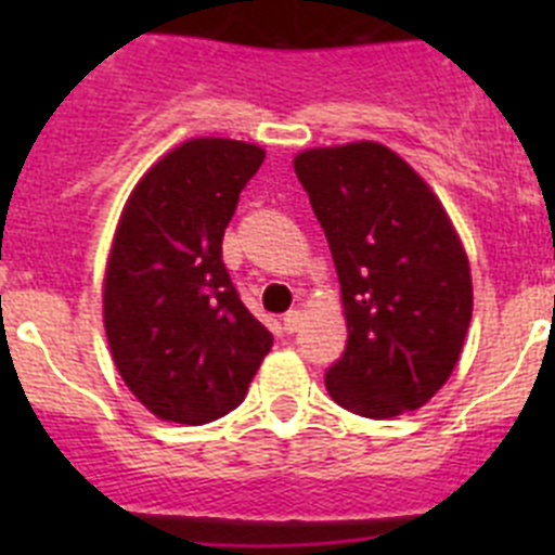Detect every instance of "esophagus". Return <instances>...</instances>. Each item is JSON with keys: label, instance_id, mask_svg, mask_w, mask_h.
Masks as SVG:
<instances>
[{"label": "esophagus", "instance_id": "1", "mask_svg": "<svg viewBox=\"0 0 555 555\" xmlns=\"http://www.w3.org/2000/svg\"><path fill=\"white\" fill-rule=\"evenodd\" d=\"M302 325V311L300 308H294V311H288L286 317H283V327H286V333H297Z\"/></svg>", "mask_w": 555, "mask_h": 555}]
</instances>
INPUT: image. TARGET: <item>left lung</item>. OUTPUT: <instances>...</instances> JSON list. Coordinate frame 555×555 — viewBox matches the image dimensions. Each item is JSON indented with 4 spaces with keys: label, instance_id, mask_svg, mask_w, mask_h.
Masks as SVG:
<instances>
[{
    "label": "left lung",
    "instance_id": "1",
    "mask_svg": "<svg viewBox=\"0 0 555 555\" xmlns=\"http://www.w3.org/2000/svg\"><path fill=\"white\" fill-rule=\"evenodd\" d=\"M336 263L347 347L325 386L341 409L391 420L448 384L473 320V274L442 199L377 141L294 155Z\"/></svg>",
    "mask_w": 555,
    "mask_h": 555
}]
</instances>
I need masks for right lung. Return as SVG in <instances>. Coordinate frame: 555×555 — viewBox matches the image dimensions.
Wrapping results in <instances>:
<instances>
[{
	"instance_id": "right-lung-1",
	"label": "right lung",
	"mask_w": 555,
	"mask_h": 555,
	"mask_svg": "<svg viewBox=\"0 0 555 555\" xmlns=\"http://www.w3.org/2000/svg\"><path fill=\"white\" fill-rule=\"evenodd\" d=\"M263 158L247 141L189 139L144 171L121 208L102 322L125 386L166 423L233 411L272 350L222 263L224 228Z\"/></svg>"
}]
</instances>
